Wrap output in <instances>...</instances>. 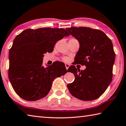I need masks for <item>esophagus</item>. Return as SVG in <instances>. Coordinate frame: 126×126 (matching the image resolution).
I'll return each instance as SVG.
<instances>
[{"label": "esophagus", "mask_w": 126, "mask_h": 126, "mask_svg": "<svg viewBox=\"0 0 126 126\" xmlns=\"http://www.w3.org/2000/svg\"><path fill=\"white\" fill-rule=\"evenodd\" d=\"M65 68H66V69H68V68L70 67V64H65Z\"/></svg>", "instance_id": "obj_1"}]
</instances>
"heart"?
Masks as SVG:
<instances>
[{"mask_svg": "<svg viewBox=\"0 0 126 126\" xmlns=\"http://www.w3.org/2000/svg\"><path fill=\"white\" fill-rule=\"evenodd\" d=\"M63 60L64 61H68V58H66V57H64L63 58Z\"/></svg>", "mask_w": 126, "mask_h": 126, "instance_id": "1", "label": "heart"}]
</instances>
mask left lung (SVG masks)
I'll use <instances>...</instances> for the list:
<instances>
[{
    "label": "left lung",
    "mask_w": 126,
    "mask_h": 126,
    "mask_svg": "<svg viewBox=\"0 0 126 126\" xmlns=\"http://www.w3.org/2000/svg\"><path fill=\"white\" fill-rule=\"evenodd\" d=\"M66 30L78 40L80 47L74 64L85 65L80 70L71 65L74 81L67 85L73 96L83 101H92L104 94L112 80L115 53L111 40L101 30L85 27H71Z\"/></svg>",
    "instance_id": "1"
}]
</instances>
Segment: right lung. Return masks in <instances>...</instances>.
Listing matches in <instances>:
<instances>
[{"instance_id":"obj_1","label":"right lung","mask_w":126,"mask_h":126,"mask_svg":"<svg viewBox=\"0 0 126 126\" xmlns=\"http://www.w3.org/2000/svg\"><path fill=\"white\" fill-rule=\"evenodd\" d=\"M70 34L62 28L26 29L16 36L9 51V80L15 93L27 101L45 97L52 82L67 71L57 61L48 67L42 66L44 53L52 52L57 41Z\"/></svg>"}]
</instances>
